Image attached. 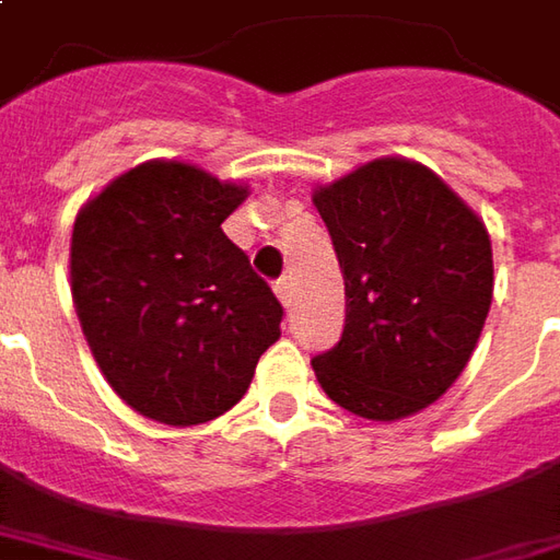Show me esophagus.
Here are the masks:
<instances>
[{
    "label": "esophagus",
    "mask_w": 560,
    "mask_h": 560,
    "mask_svg": "<svg viewBox=\"0 0 560 560\" xmlns=\"http://www.w3.org/2000/svg\"><path fill=\"white\" fill-rule=\"evenodd\" d=\"M273 292H277V299H280L283 305H289V302H292V283H289V277H280V280L273 283Z\"/></svg>",
    "instance_id": "1"
}]
</instances>
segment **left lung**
I'll return each instance as SVG.
<instances>
[{
  "mask_svg": "<svg viewBox=\"0 0 560 560\" xmlns=\"http://www.w3.org/2000/svg\"><path fill=\"white\" fill-rule=\"evenodd\" d=\"M314 206L345 277L341 339L311 360L324 392L392 422L459 378L493 299L483 221L431 168L376 160L320 187Z\"/></svg>",
  "mask_w": 560,
  "mask_h": 560,
  "instance_id": "left-lung-1",
  "label": "left lung"
}]
</instances>
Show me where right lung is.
Wrapping results in <instances>:
<instances>
[{
  "label": "right lung",
  "instance_id": "1",
  "mask_svg": "<svg viewBox=\"0 0 560 560\" xmlns=\"http://www.w3.org/2000/svg\"><path fill=\"white\" fill-rule=\"evenodd\" d=\"M246 187L187 163H144L85 202L70 280L114 392L148 419L200 425L246 394L283 305L221 221Z\"/></svg>",
  "mask_w": 560,
  "mask_h": 560
}]
</instances>
